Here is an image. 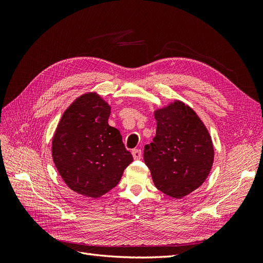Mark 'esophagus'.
<instances>
[{"label": "esophagus", "mask_w": 263, "mask_h": 263, "mask_svg": "<svg viewBox=\"0 0 263 263\" xmlns=\"http://www.w3.org/2000/svg\"><path fill=\"white\" fill-rule=\"evenodd\" d=\"M132 155H133L135 160H139V159L141 158V150L140 149H134L132 151Z\"/></svg>", "instance_id": "esophagus-1"}]
</instances>
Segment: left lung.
<instances>
[{
	"instance_id": "left-lung-1",
	"label": "left lung",
	"mask_w": 263,
	"mask_h": 263,
	"mask_svg": "<svg viewBox=\"0 0 263 263\" xmlns=\"http://www.w3.org/2000/svg\"><path fill=\"white\" fill-rule=\"evenodd\" d=\"M154 114L156 137L145 146V163L159 191L184 197L200 187L212 170V137L194 109L179 100Z\"/></svg>"
}]
</instances>
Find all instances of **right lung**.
<instances>
[{
	"label": "right lung",
	"mask_w": 263,
	"mask_h": 263,
	"mask_svg": "<svg viewBox=\"0 0 263 263\" xmlns=\"http://www.w3.org/2000/svg\"><path fill=\"white\" fill-rule=\"evenodd\" d=\"M109 114L101 95L84 93L65 110L52 137V159L62 180L87 197H101L115 187L134 160L121 133L108 125Z\"/></svg>",
	"instance_id": "add662e5"
}]
</instances>
